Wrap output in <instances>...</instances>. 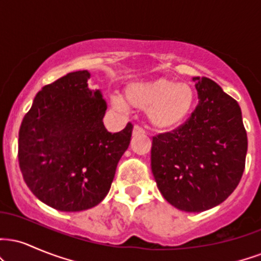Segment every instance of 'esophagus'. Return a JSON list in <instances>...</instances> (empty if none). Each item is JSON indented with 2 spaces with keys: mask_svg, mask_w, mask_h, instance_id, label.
<instances>
[{
  "mask_svg": "<svg viewBox=\"0 0 261 261\" xmlns=\"http://www.w3.org/2000/svg\"><path fill=\"white\" fill-rule=\"evenodd\" d=\"M137 134H145V128L141 127L140 125H135V126H134V135H137Z\"/></svg>",
  "mask_w": 261,
  "mask_h": 261,
  "instance_id": "34e87169",
  "label": "esophagus"
}]
</instances>
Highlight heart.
<instances>
[{
  "mask_svg": "<svg viewBox=\"0 0 261 261\" xmlns=\"http://www.w3.org/2000/svg\"><path fill=\"white\" fill-rule=\"evenodd\" d=\"M127 107L147 110L149 122L158 130H173L190 116L195 104V92L187 83H175L167 79L142 81L125 88ZM120 98H113L119 109L125 108Z\"/></svg>",
  "mask_w": 261,
  "mask_h": 261,
  "instance_id": "1",
  "label": "heart"
}]
</instances>
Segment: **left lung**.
<instances>
[{
  "label": "left lung",
  "instance_id": "8db88e82",
  "mask_svg": "<svg viewBox=\"0 0 261 261\" xmlns=\"http://www.w3.org/2000/svg\"><path fill=\"white\" fill-rule=\"evenodd\" d=\"M199 104L180 126L153 136L151 167L161 194L187 212L220 205L245 167L248 139L238 103L207 77H194Z\"/></svg>",
  "mask_w": 261,
  "mask_h": 261
}]
</instances>
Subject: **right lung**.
Here are the masks:
<instances>
[{
	"label": "right lung",
	"mask_w": 261,
	"mask_h": 261,
	"mask_svg": "<svg viewBox=\"0 0 261 261\" xmlns=\"http://www.w3.org/2000/svg\"><path fill=\"white\" fill-rule=\"evenodd\" d=\"M89 79L88 71H76L44 86L19 128L25 184L59 211L91 208L107 196L133 135L131 122L119 133L107 130V103Z\"/></svg>",
	"instance_id": "obj_1"
}]
</instances>
